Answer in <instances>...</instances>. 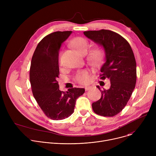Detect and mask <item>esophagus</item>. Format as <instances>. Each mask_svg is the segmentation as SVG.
Here are the masks:
<instances>
[{"label": "esophagus", "mask_w": 156, "mask_h": 156, "mask_svg": "<svg viewBox=\"0 0 156 156\" xmlns=\"http://www.w3.org/2000/svg\"><path fill=\"white\" fill-rule=\"evenodd\" d=\"M91 89V86H86V87H85V90L86 91L90 90Z\"/></svg>", "instance_id": "1"}]
</instances>
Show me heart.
Instances as JSON below:
<instances>
[{
	"label": "heart",
	"mask_w": 156,
	"mask_h": 156,
	"mask_svg": "<svg viewBox=\"0 0 156 156\" xmlns=\"http://www.w3.org/2000/svg\"><path fill=\"white\" fill-rule=\"evenodd\" d=\"M72 44L80 54L86 53L89 47H90L88 41L86 39L81 37L74 39L72 41ZM104 55V49L99 46L96 47L91 51L90 55H89V59L91 62L97 64L102 60ZM89 79H90V74L87 71H83L78 73L76 76L77 81L80 83H86L88 82Z\"/></svg>",
	"instance_id": "1"
}]
</instances>
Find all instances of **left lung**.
<instances>
[{
	"mask_svg": "<svg viewBox=\"0 0 156 156\" xmlns=\"http://www.w3.org/2000/svg\"><path fill=\"white\" fill-rule=\"evenodd\" d=\"M84 34L102 48L105 61L101 69V79L110 81L108 90H101V99L92 104L94 112L113 117L123 110L129 101L136 82V63L128 41L114 31L101 30L84 31Z\"/></svg>",
	"mask_w": 156,
	"mask_h": 156,
	"instance_id": "obj_1",
	"label": "left lung"
}]
</instances>
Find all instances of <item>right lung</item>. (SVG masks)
I'll return each instance as SVG.
<instances>
[{
  "label": "right lung",
  "instance_id": "add662e5",
  "mask_svg": "<svg viewBox=\"0 0 156 156\" xmlns=\"http://www.w3.org/2000/svg\"><path fill=\"white\" fill-rule=\"evenodd\" d=\"M72 33L56 31L44 37L33 54L30 71L33 94L39 107L51 119L59 120L74 112L76 101L85 91L84 88L59 90L58 53L62 44Z\"/></svg>",
  "mask_w": 156,
  "mask_h": 156
}]
</instances>
